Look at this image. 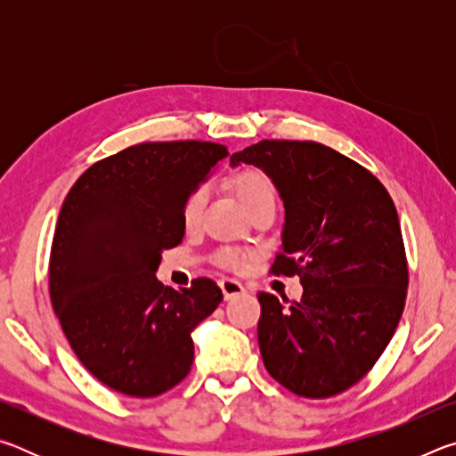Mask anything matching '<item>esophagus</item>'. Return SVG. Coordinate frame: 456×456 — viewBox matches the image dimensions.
I'll return each mask as SVG.
<instances>
[{
	"instance_id": "1",
	"label": "esophagus",
	"mask_w": 456,
	"mask_h": 456,
	"mask_svg": "<svg viewBox=\"0 0 456 456\" xmlns=\"http://www.w3.org/2000/svg\"><path fill=\"white\" fill-rule=\"evenodd\" d=\"M219 285H221L223 297H225L227 302L229 299H233L237 296H241V293H245V288L237 280H223Z\"/></svg>"
}]
</instances>
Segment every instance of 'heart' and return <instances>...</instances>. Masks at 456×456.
<instances>
[{"mask_svg":"<svg viewBox=\"0 0 456 456\" xmlns=\"http://www.w3.org/2000/svg\"><path fill=\"white\" fill-rule=\"evenodd\" d=\"M233 189L237 192L239 200H241L247 211H256L257 207L273 203L275 205V187L272 179L265 173L257 171V168H245V171L237 173L233 176ZM207 203V189L199 187L191 192L183 209V219L187 227L199 225L200 217H203V209ZM217 261L221 265L239 269L243 265L245 256L237 249H221L217 253Z\"/></svg>","mask_w":456,"mask_h":456,"instance_id":"heart-1","label":"heart"}]
</instances>
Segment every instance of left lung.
<instances>
[{
  "label": "left lung",
  "instance_id": "8db88e82",
  "mask_svg": "<svg viewBox=\"0 0 456 456\" xmlns=\"http://www.w3.org/2000/svg\"><path fill=\"white\" fill-rule=\"evenodd\" d=\"M241 163L261 168L285 207L272 272L304 285L288 307L257 293L261 358L293 395H339L382 356L404 310L396 207L372 173L320 142L261 141L231 157V167Z\"/></svg>",
  "mask_w": 456,
  "mask_h": 456
}]
</instances>
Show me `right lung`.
I'll use <instances>...</instances> for the list:
<instances>
[{
    "instance_id": "1",
    "label": "right lung",
    "mask_w": 456,
    "mask_h": 456,
    "mask_svg": "<svg viewBox=\"0 0 456 456\" xmlns=\"http://www.w3.org/2000/svg\"><path fill=\"white\" fill-rule=\"evenodd\" d=\"M229 152L223 144L144 142L98 160L68 192L50 253V297L76 356L134 398L191 372L192 331L217 310L219 285L157 280L160 253L184 237L191 192Z\"/></svg>"
}]
</instances>
